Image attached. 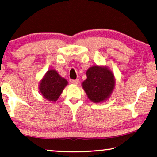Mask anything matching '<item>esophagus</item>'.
<instances>
[{"label": "esophagus", "instance_id": "1", "mask_svg": "<svg viewBox=\"0 0 157 157\" xmlns=\"http://www.w3.org/2000/svg\"><path fill=\"white\" fill-rule=\"evenodd\" d=\"M72 84H74V85H78L79 83V79H73V80L72 81Z\"/></svg>", "mask_w": 157, "mask_h": 157}]
</instances>
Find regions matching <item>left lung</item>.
I'll use <instances>...</instances> for the list:
<instances>
[{
    "instance_id": "left-lung-1",
    "label": "left lung",
    "mask_w": 157,
    "mask_h": 157,
    "mask_svg": "<svg viewBox=\"0 0 157 157\" xmlns=\"http://www.w3.org/2000/svg\"><path fill=\"white\" fill-rule=\"evenodd\" d=\"M87 79L82 87L90 101L94 103L105 101L111 96L115 86L114 73L107 66L93 65L86 72Z\"/></svg>"
}]
</instances>
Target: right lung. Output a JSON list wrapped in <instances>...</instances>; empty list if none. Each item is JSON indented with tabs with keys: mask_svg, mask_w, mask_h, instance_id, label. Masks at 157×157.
<instances>
[{
	"mask_svg": "<svg viewBox=\"0 0 157 157\" xmlns=\"http://www.w3.org/2000/svg\"><path fill=\"white\" fill-rule=\"evenodd\" d=\"M67 79L61 77L56 70H48L40 82L39 90L42 96L50 101H56L67 85Z\"/></svg>",
	"mask_w": 157,
	"mask_h": 157,
	"instance_id": "add662e5",
	"label": "right lung"
}]
</instances>
